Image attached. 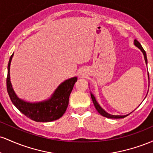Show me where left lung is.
Listing matches in <instances>:
<instances>
[{"instance_id": "obj_1", "label": "left lung", "mask_w": 153, "mask_h": 153, "mask_svg": "<svg viewBox=\"0 0 153 153\" xmlns=\"http://www.w3.org/2000/svg\"><path fill=\"white\" fill-rule=\"evenodd\" d=\"M134 45H136V46L138 48H140V50L143 52V53L144 54V57H145V62H146V64H147V55H146V52H145V50H144V49L143 48L142 45H140V43L139 42L137 39H134ZM148 76H149V73H148ZM149 80H150V79H149ZM91 99H92L93 102H94L95 108H96V109L98 111V112H99L100 114L102 115L103 117H106V118H108V119H121V118H124V117H126L127 116V115H125V116H114V115L109 114H108L107 112L103 110L101 106H100V105L99 104V103H98L97 101H96V99H95L94 95H93L92 94H91Z\"/></svg>"}]
</instances>
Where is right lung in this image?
<instances>
[{
	"label": "right lung",
	"mask_w": 153,
	"mask_h": 153,
	"mask_svg": "<svg viewBox=\"0 0 153 153\" xmlns=\"http://www.w3.org/2000/svg\"><path fill=\"white\" fill-rule=\"evenodd\" d=\"M13 55V54H12L8 62L6 78L7 91L12 103L23 114L35 122H49L62 117L68 108L70 95L77 81L76 77L68 79L61 83L48 101L36 103L25 102L17 97L10 81V65Z\"/></svg>",
	"instance_id": "right-lung-1"
}]
</instances>
